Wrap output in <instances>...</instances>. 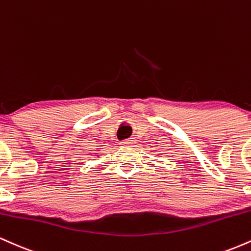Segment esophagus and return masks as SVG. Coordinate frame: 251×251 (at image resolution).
I'll use <instances>...</instances> for the list:
<instances>
[{
  "instance_id": "obj_1",
  "label": "esophagus",
  "mask_w": 251,
  "mask_h": 251,
  "mask_svg": "<svg viewBox=\"0 0 251 251\" xmlns=\"http://www.w3.org/2000/svg\"><path fill=\"white\" fill-rule=\"evenodd\" d=\"M134 144V140L132 139H127V140H124V142H122V144L120 145L123 146V148H129V146H132Z\"/></svg>"
}]
</instances>
